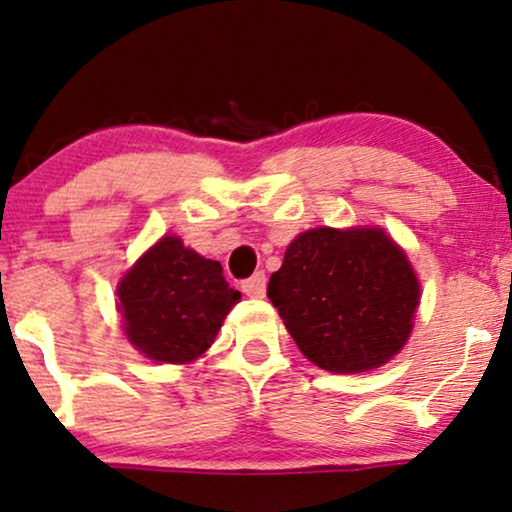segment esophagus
<instances>
[{"mask_svg":"<svg viewBox=\"0 0 512 512\" xmlns=\"http://www.w3.org/2000/svg\"><path fill=\"white\" fill-rule=\"evenodd\" d=\"M241 290L248 297H264V292H267V276H264L262 271H257V274H252L248 281H243Z\"/></svg>","mask_w":512,"mask_h":512,"instance_id":"1","label":"esophagus"}]
</instances>
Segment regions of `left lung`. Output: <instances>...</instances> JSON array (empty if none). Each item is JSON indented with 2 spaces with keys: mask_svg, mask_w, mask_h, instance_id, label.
Listing matches in <instances>:
<instances>
[{
  "mask_svg": "<svg viewBox=\"0 0 512 512\" xmlns=\"http://www.w3.org/2000/svg\"><path fill=\"white\" fill-rule=\"evenodd\" d=\"M267 295L311 363L353 374L403 349L419 306V281L384 229L318 227L285 250Z\"/></svg>",
  "mask_w": 512,
  "mask_h": 512,
  "instance_id": "left-lung-1",
  "label": "left lung"
}]
</instances>
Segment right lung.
Instances as JSON below:
<instances>
[{
    "label": "right lung",
    "mask_w": 512,
    "mask_h": 512,
    "mask_svg": "<svg viewBox=\"0 0 512 512\" xmlns=\"http://www.w3.org/2000/svg\"><path fill=\"white\" fill-rule=\"evenodd\" d=\"M117 309L135 349L156 363H192L210 349L241 292L229 288L222 264L182 238L163 236L121 278Z\"/></svg>",
    "instance_id": "right-lung-1"
}]
</instances>
